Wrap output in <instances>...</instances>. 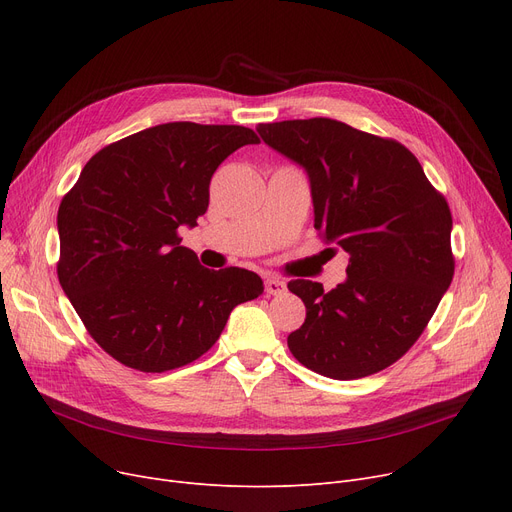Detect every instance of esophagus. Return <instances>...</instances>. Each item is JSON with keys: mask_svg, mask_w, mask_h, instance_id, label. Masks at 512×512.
Returning a JSON list of instances; mask_svg holds the SVG:
<instances>
[{"mask_svg": "<svg viewBox=\"0 0 512 512\" xmlns=\"http://www.w3.org/2000/svg\"><path fill=\"white\" fill-rule=\"evenodd\" d=\"M265 292L274 294V297H280V294L286 292V282L276 278V276H267L265 278Z\"/></svg>", "mask_w": 512, "mask_h": 512, "instance_id": "esophagus-1", "label": "esophagus"}]
</instances>
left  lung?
Here are the masks:
<instances>
[{
  "instance_id": "8db88e82",
  "label": "left lung",
  "mask_w": 512,
  "mask_h": 512,
  "mask_svg": "<svg viewBox=\"0 0 512 512\" xmlns=\"http://www.w3.org/2000/svg\"><path fill=\"white\" fill-rule=\"evenodd\" d=\"M265 145L305 168L315 230L348 253L346 280L288 290L307 307L288 348L307 369L357 380L405 355L454 276L452 215L417 157L398 141L332 118L259 124ZM328 249V251H332Z\"/></svg>"
}]
</instances>
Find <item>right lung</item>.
Here are the masks:
<instances>
[{
  "label": "right lung",
  "mask_w": 512,
  "mask_h": 512,
  "mask_svg": "<svg viewBox=\"0 0 512 512\" xmlns=\"http://www.w3.org/2000/svg\"><path fill=\"white\" fill-rule=\"evenodd\" d=\"M257 143L245 126L159 124L97 151L64 195L60 284L93 340L122 365L161 373L193 363L230 311L263 292L249 270H207L178 234L207 211L222 161Z\"/></svg>",
  "instance_id": "right-lung-1"
}]
</instances>
